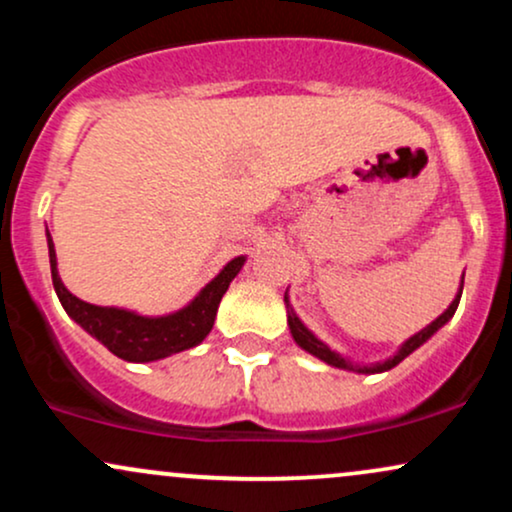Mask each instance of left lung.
Returning <instances> with one entry per match:
<instances>
[{"label": "left lung", "instance_id": "obj_1", "mask_svg": "<svg viewBox=\"0 0 512 512\" xmlns=\"http://www.w3.org/2000/svg\"><path fill=\"white\" fill-rule=\"evenodd\" d=\"M460 296H462V291L457 293V298H455V301L450 303V308L445 310V313L440 315L436 322H431V325H428L426 330H421L419 334H414V337H411L409 342L404 344L402 349H399L395 356H392V358H387L385 363H378V366H370V368H368V366H363V368H358V370H361V373H383V370H390V368H395L399 361H404V358H407V356L411 354V351H414V349H419V346L424 344L426 339L431 337L433 332L440 330V327H443L445 322H448L450 317L455 315V310H457V303H460ZM289 327H291V334H293V339H296V344L301 346V349L308 351V354H313V356H317V358H322V361H325V363H330V366H337V368H351V370H354V366H349V363H346L342 356H339V354H334V351L327 349V346L322 344V342H317V339L313 337V334H310V332L305 330V327L301 325V320H298L296 315H289Z\"/></svg>", "mask_w": 512, "mask_h": 512}]
</instances>
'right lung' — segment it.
<instances>
[{"mask_svg":"<svg viewBox=\"0 0 512 512\" xmlns=\"http://www.w3.org/2000/svg\"><path fill=\"white\" fill-rule=\"evenodd\" d=\"M48 248H50V269H52V284H55L60 303L64 305L69 315L79 322L88 334L103 342L113 351L115 356L125 358V361L144 363L156 361V358H166L170 354L197 346L214 327L216 310L223 293L228 291L231 281L243 267L245 257H236L223 267V272L216 276L211 284L204 286V291L180 313L168 317H142L127 313V310L117 308H101V305H91L79 301L74 293L64 289L60 274H57L55 260V245L48 233Z\"/></svg>","mask_w":512,"mask_h":512,"instance_id":"right-lung-1","label":"right lung"}]
</instances>
